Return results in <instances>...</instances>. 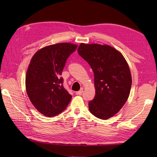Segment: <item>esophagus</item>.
I'll list each match as a JSON object with an SVG mask.
<instances>
[{
    "instance_id": "1",
    "label": "esophagus",
    "mask_w": 157,
    "mask_h": 157,
    "mask_svg": "<svg viewBox=\"0 0 157 157\" xmlns=\"http://www.w3.org/2000/svg\"><path fill=\"white\" fill-rule=\"evenodd\" d=\"M83 92H84V90H81L76 92H75V94H76V95H82Z\"/></svg>"
}]
</instances>
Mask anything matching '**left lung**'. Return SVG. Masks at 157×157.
<instances>
[{"label": "left lung", "mask_w": 157, "mask_h": 157, "mask_svg": "<svg viewBox=\"0 0 157 157\" xmlns=\"http://www.w3.org/2000/svg\"><path fill=\"white\" fill-rule=\"evenodd\" d=\"M78 52L94 75L96 94L88 104L90 111L101 119L112 117L129 96L132 75L128 62L121 52L107 44L81 43Z\"/></svg>", "instance_id": "1"}]
</instances>
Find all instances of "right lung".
Wrapping results in <instances>:
<instances>
[{
	"instance_id": "add662e5",
	"label": "right lung",
	"mask_w": 157,
	"mask_h": 157,
	"mask_svg": "<svg viewBox=\"0 0 157 157\" xmlns=\"http://www.w3.org/2000/svg\"><path fill=\"white\" fill-rule=\"evenodd\" d=\"M78 45L69 42L46 46L36 52L25 75L26 92L38 111L48 117L64 111L72 96L61 78L66 60Z\"/></svg>"
}]
</instances>
